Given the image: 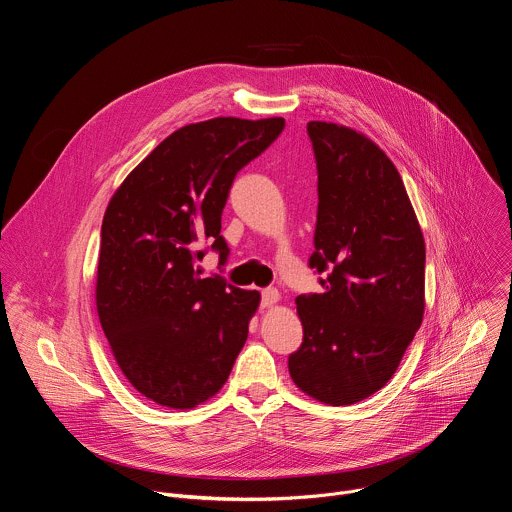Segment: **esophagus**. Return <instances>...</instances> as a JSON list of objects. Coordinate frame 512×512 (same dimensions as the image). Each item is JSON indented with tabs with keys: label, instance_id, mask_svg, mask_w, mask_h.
Returning <instances> with one entry per match:
<instances>
[{
	"label": "esophagus",
	"instance_id": "1",
	"mask_svg": "<svg viewBox=\"0 0 512 512\" xmlns=\"http://www.w3.org/2000/svg\"><path fill=\"white\" fill-rule=\"evenodd\" d=\"M277 302H279V291L275 287H267V289L261 291V306L263 308H269Z\"/></svg>",
	"mask_w": 512,
	"mask_h": 512
}]
</instances>
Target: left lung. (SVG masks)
Here are the masks:
<instances>
[{"mask_svg": "<svg viewBox=\"0 0 512 512\" xmlns=\"http://www.w3.org/2000/svg\"><path fill=\"white\" fill-rule=\"evenodd\" d=\"M318 216L310 267L324 294L298 296L302 346L289 354L294 383L328 405L383 389L421 326L425 243L403 180L375 141L310 121Z\"/></svg>", "mask_w": 512, "mask_h": 512, "instance_id": "left-lung-1", "label": "left lung"}]
</instances>
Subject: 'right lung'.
<instances>
[{
	"mask_svg": "<svg viewBox=\"0 0 512 512\" xmlns=\"http://www.w3.org/2000/svg\"><path fill=\"white\" fill-rule=\"evenodd\" d=\"M285 119L214 117L168 135L103 216L97 314L125 379L158 405L192 409L221 391L245 346L259 291L200 277L202 243L225 265L221 216L241 168Z\"/></svg>",
	"mask_w": 512,
	"mask_h": 512,
	"instance_id": "right-lung-1",
	"label": "right lung"
}]
</instances>
